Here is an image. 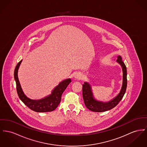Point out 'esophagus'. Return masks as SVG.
Masks as SVG:
<instances>
[{
    "label": "esophagus",
    "mask_w": 147,
    "mask_h": 147,
    "mask_svg": "<svg viewBox=\"0 0 147 147\" xmlns=\"http://www.w3.org/2000/svg\"><path fill=\"white\" fill-rule=\"evenodd\" d=\"M74 77H75V78L77 79V80H80V79H81V78H82V75L80 73H77V74H76L75 75Z\"/></svg>",
    "instance_id": "esophagus-1"
}]
</instances>
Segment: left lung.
I'll use <instances>...</instances> for the list:
<instances>
[{
    "label": "left lung",
    "instance_id": "1",
    "mask_svg": "<svg viewBox=\"0 0 147 147\" xmlns=\"http://www.w3.org/2000/svg\"><path fill=\"white\" fill-rule=\"evenodd\" d=\"M117 62L121 66L123 71L122 86L117 96L107 102H103L96 100L93 94L91 86L87 82L82 85V96L86 108L94 112H104L115 107L123 98L127 86V71L120 56L117 57Z\"/></svg>",
    "mask_w": 147,
    "mask_h": 147
}]
</instances>
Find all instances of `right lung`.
<instances>
[{
    "label": "right lung",
    "instance_id": "add662e5",
    "mask_svg": "<svg viewBox=\"0 0 147 147\" xmlns=\"http://www.w3.org/2000/svg\"><path fill=\"white\" fill-rule=\"evenodd\" d=\"M22 61V60L18 63L14 72V79L16 82L17 91L20 99L26 106L36 112L45 113L53 111L59 106L61 100V96L63 91L71 82V78L64 80L59 82V85L52 91L51 94L49 96L39 100L30 99L24 94L21 88L18 77V71Z\"/></svg>",
    "mask_w": 147,
    "mask_h": 147
}]
</instances>
